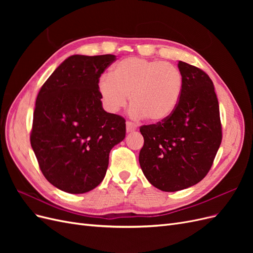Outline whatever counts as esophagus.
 <instances>
[{"label":"esophagus","instance_id":"esophagus-1","mask_svg":"<svg viewBox=\"0 0 253 253\" xmlns=\"http://www.w3.org/2000/svg\"><path fill=\"white\" fill-rule=\"evenodd\" d=\"M137 129V126L135 124H133V122L131 121H126V132L127 133H131V132H134Z\"/></svg>","mask_w":253,"mask_h":253}]
</instances>
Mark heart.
<instances>
[{
    "label": "heart",
    "instance_id": "heart-1",
    "mask_svg": "<svg viewBox=\"0 0 253 253\" xmlns=\"http://www.w3.org/2000/svg\"><path fill=\"white\" fill-rule=\"evenodd\" d=\"M97 89L108 112L124 109L129 96L133 117L162 122L177 108L183 77L179 68L170 62L128 57L115 64L111 75L99 77Z\"/></svg>",
    "mask_w": 253,
    "mask_h": 253
}]
</instances>
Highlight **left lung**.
Segmentation results:
<instances>
[{"label": "left lung", "instance_id": "left-lung-1", "mask_svg": "<svg viewBox=\"0 0 253 253\" xmlns=\"http://www.w3.org/2000/svg\"><path fill=\"white\" fill-rule=\"evenodd\" d=\"M183 90L169 118L143 126L141 170L155 188L175 192L200 182L211 169L221 142L219 106L210 77L179 61Z\"/></svg>", "mask_w": 253, "mask_h": 253}]
</instances>
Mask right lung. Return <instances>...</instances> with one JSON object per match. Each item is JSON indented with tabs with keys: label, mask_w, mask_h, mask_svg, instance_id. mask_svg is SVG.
<instances>
[{
	"label": "right lung",
	"mask_w": 253,
	"mask_h": 253,
	"mask_svg": "<svg viewBox=\"0 0 253 253\" xmlns=\"http://www.w3.org/2000/svg\"><path fill=\"white\" fill-rule=\"evenodd\" d=\"M114 55H74L42 85L30 143L43 175L72 194L95 189L108 170L112 148L126 137V120L105 112L97 82Z\"/></svg>",
	"instance_id": "right-lung-1"
}]
</instances>
